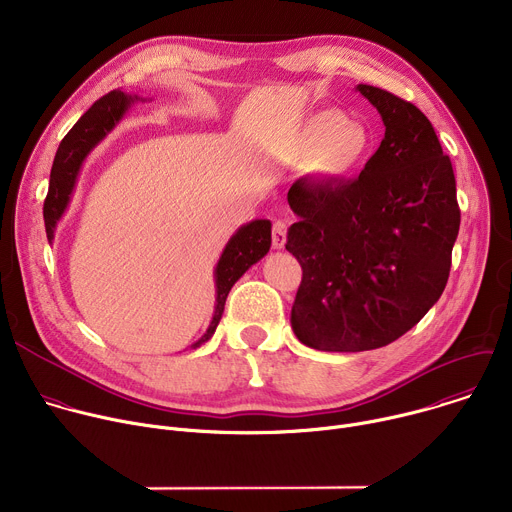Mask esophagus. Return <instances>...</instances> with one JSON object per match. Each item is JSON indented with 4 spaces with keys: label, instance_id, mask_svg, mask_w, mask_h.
I'll list each match as a JSON object with an SVG mask.
<instances>
[{
    "label": "esophagus",
    "instance_id": "obj_1",
    "mask_svg": "<svg viewBox=\"0 0 512 512\" xmlns=\"http://www.w3.org/2000/svg\"><path fill=\"white\" fill-rule=\"evenodd\" d=\"M285 235H287V223L285 221H275L273 223V249H283Z\"/></svg>",
    "mask_w": 512,
    "mask_h": 512
}]
</instances>
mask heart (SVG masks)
<instances>
[{
	"mask_svg": "<svg viewBox=\"0 0 512 512\" xmlns=\"http://www.w3.org/2000/svg\"><path fill=\"white\" fill-rule=\"evenodd\" d=\"M304 141L314 150L312 172L322 182L348 180L369 152V133L338 111H320L304 127Z\"/></svg>",
	"mask_w": 512,
	"mask_h": 512,
	"instance_id": "obj_1",
	"label": "heart"
}]
</instances>
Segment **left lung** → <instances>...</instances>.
I'll list each match as a JSON object with an SVG mask.
<instances>
[{"mask_svg": "<svg viewBox=\"0 0 512 512\" xmlns=\"http://www.w3.org/2000/svg\"><path fill=\"white\" fill-rule=\"evenodd\" d=\"M356 91L381 113L379 150L356 180L300 178L287 192L300 221L285 249L304 271L291 328L326 352L381 348L411 330L444 294L460 231L452 162L429 119L379 87Z\"/></svg>", "mask_w": 512, "mask_h": 512, "instance_id": "1", "label": "left lung"}]
</instances>
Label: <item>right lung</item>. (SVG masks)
I'll list each match as a JSON object with an SVG mask.
<instances>
[{
	"mask_svg": "<svg viewBox=\"0 0 512 512\" xmlns=\"http://www.w3.org/2000/svg\"><path fill=\"white\" fill-rule=\"evenodd\" d=\"M135 101H139L137 95H127L119 89L107 93L105 97L93 103V107L75 125H72V129L60 141L52 170H50L48 194L44 200V225H46L48 241L54 239L56 225L70 202L83 162L95 150V145H99L107 137V133L113 131V127L123 119V115ZM269 247H271V223L265 221V218H257V221L243 225L229 239L221 259H218L214 267V287H216L214 314L204 336L192 344L194 348H198L200 344L212 338L218 322L223 318L225 302L231 287L239 281V277L251 265H255L259 259L267 255Z\"/></svg>",
	"mask_w": 512,
	"mask_h": 512,
	"instance_id": "right-lung-1",
	"label": "right lung"
}]
</instances>
